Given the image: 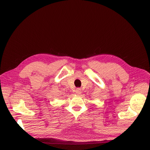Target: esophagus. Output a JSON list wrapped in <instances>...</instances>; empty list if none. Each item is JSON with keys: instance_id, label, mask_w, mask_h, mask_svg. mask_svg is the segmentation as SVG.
I'll list each match as a JSON object with an SVG mask.
<instances>
[{"instance_id": "obj_1", "label": "esophagus", "mask_w": 150, "mask_h": 150, "mask_svg": "<svg viewBox=\"0 0 150 150\" xmlns=\"http://www.w3.org/2000/svg\"><path fill=\"white\" fill-rule=\"evenodd\" d=\"M76 93H77L78 95H79V94H80V93H81V91H80V88H76Z\"/></svg>"}]
</instances>
